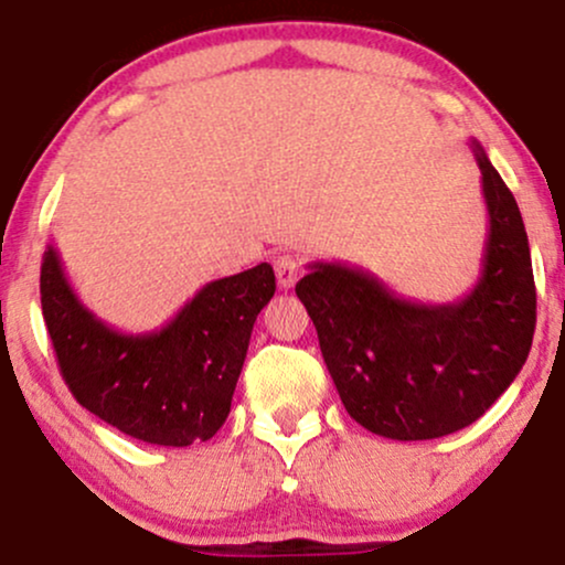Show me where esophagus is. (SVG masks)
<instances>
[{
	"mask_svg": "<svg viewBox=\"0 0 565 565\" xmlns=\"http://www.w3.org/2000/svg\"><path fill=\"white\" fill-rule=\"evenodd\" d=\"M274 268H276V278H278V287L281 289H289L295 287L297 278H300V263L295 260L291 255H281L274 260Z\"/></svg>",
	"mask_w": 565,
	"mask_h": 565,
	"instance_id": "1",
	"label": "esophagus"
}]
</instances>
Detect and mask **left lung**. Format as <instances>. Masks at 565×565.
Here are the masks:
<instances>
[{
    "label": "left lung",
    "mask_w": 565,
    "mask_h": 565,
    "mask_svg": "<svg viewBox=\"0 0 565 565\" xmlns=\"http://www.w3.org/2000/svg\"><path fill=\"white\" fill-rule=\"evenodd\" d=\"M483 183L489 233L483 270L462 300H404L377 276L313 263L297 281L319 332L323 364L348 414L393 440H430L486 414L529 359L536 287L515 196L470 140Z\"/></svg>",
    "instance_id": "8db88e82"
}]
</instances>
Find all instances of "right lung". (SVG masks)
Masks as SVG:
<instances>
[{"label":"right lung","instance_id":"right-lung-1","mask_svg":"<svg viewBox=\"0 0 565 565\" xmlns=\"http://www.w3.org/2000/svg\"><path fill=\"white\" fill-rule=\"evenodd\" d=\"M42 316L74 398L157 446L210 440L231 412L257 313L276 291L268 263L217 278L157 332L127 334L84 308L55 246L42 260Z\"/></svg>","mask_w":565,"mask_h":565}]
</instances>
